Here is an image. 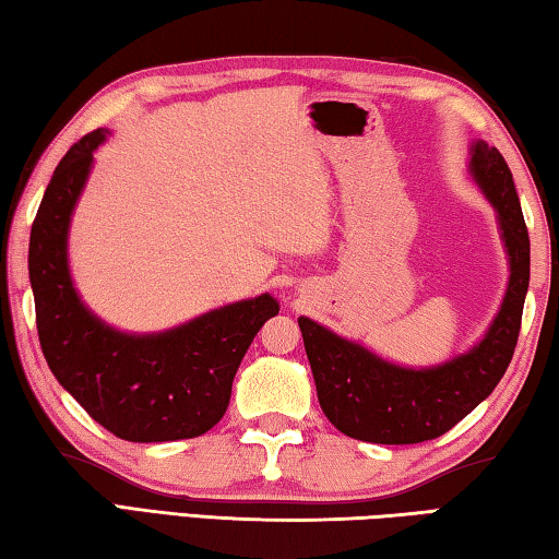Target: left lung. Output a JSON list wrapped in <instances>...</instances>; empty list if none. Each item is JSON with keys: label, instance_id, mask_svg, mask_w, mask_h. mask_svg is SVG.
<instances>
[{"label": "left lung", "instance_id": "8db88e82", "mask_svg": "<svg viewBox=\"0 0 559 559\" xmlns=\"http://www.w3.org/2000/svg\"><path fill=\"white\" fill-rule=\"evenodd\" d=\"M468 169L498 213L511 262L501 311L468 354L435 368H400L299 317L319 405L331 425L360 442L419 444L442 437L493 393L513 358L531 282V238L503 154L478 140Z\"/></svg>", "mask_w": 559, "mask_h": 559}]
</instances>
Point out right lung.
<instances>
[{
    "label": "right lung",
    "instance_id": "obj_1",
    "mask_svg": "<svg viewBox=\"0 0 559 559\" xmlns=\"http://www.w3.org/2000/svg\"><path fill=\"white\" fill-rule=\"evenodd\" d=\"M105 134L95 130L68 150L32 225L38 341L58 383L107 432L127 442L199 437L221 423L245 350L280 305L260 295L146 336L122 334L91 314L68 270V225Z\"/></svg>",
    "mask_w": 559,
    "mask_h": 559
}]
</instances>
